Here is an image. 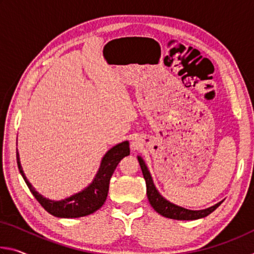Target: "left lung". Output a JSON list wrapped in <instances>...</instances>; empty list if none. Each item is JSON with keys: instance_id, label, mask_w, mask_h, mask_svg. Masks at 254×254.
Masks as SVG:
<instances>
[{"instance_id": "8db88e82", "label": "left lung", "mask_w": 254, "mask_h": 254, "mask_svg": "<svg viewBox=\"0 0 254 254\" xmlns=\"http://www.w3.org/2000/svg\"><path fill=\"white\" fill-rule=\"evenodd\" d=\"M137 160H139L141 170H142L143 177L145 179V184H147L148 199L152 207L154 208V210H156V212L160 215H162V216L173 218V220H180V221L198 220V218L207 216V215L214 212V210L222 204V201H221V203L214 205L209 208L201 209V210H190V209L183 208V207H180V206L169 203L168 200H166L160 194H159L156 187H154L151 176H150L148 168L145 167L144 162L142 159H141V157H137Z\"/></svg>"}]
</instances>
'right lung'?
I'll return each instance as SVG.
<instances>
[{
	"label": "right lung",
	"instance_id": "add662e5",
	"mask_svg": "<svg viewBox=\"0 0 254 254\" xmlns=\"http://www.w3.org/2000/svg\"><path fill=\"white\" fill-rule=\"evenodd\" d=\"M128 154H130V149H128L127 141H124V142L115 145V147L109 150V152L103 158L100 170H98L94 182L87 188L84 189L83 191L70 196L69 198L59 201L47 199L46 197L41 196L39 192L34 190V188L28 182V179L25 178L22 168H21L18 152H16V162H18L20 173L22 175L30 191L32 192L34 198L39 201V204L47 212L54 215L56 217L76 218L93 214L102 207L106 200L107 192H109V186L112 175H113L119 162L124 157L128 156Z\"/></svg>",
	"mask_w": 254,
	"mask_h": 254
}]
</instances>
